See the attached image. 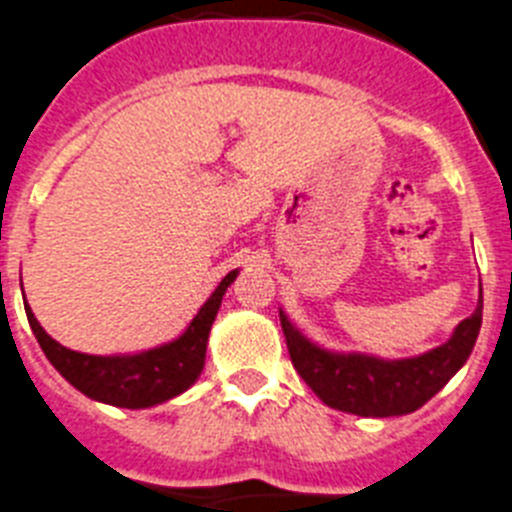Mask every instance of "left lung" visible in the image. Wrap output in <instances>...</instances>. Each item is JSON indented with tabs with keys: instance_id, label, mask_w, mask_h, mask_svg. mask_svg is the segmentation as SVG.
<instances>
[{
	"instance_id": "8db88e82",
	"label": "left lung",
	"mask_w": 512,
	"mask_h": 512,
	"mask_svg": "<svg viewBox=\"0 0 512 512\" xmlns=\"http://www.w3.org/2000/svg\"><path fill=\"white\" fill-rule=\"evenodd\" d=\"M279 321L292 368L323 404L360 417H399L427 404L464 365L482 326V300L469 318L458 323L456 334L443 347L393 362L365 355H331L310 344L285 313H279Z\"/></svg>"
}]
</instances>
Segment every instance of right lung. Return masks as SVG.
<instances>
[{
    "label": "right lung",
    "instance_id": "obj_1",
    "mask_svg": "<svg viewBox=\"0 0 512 512\" xmlns=\"http://www.w3.org/2000/svg\"><path fill=\"white\" fill-rule=\"evenodd\" d=\"M235 274L238 272H230L222 279L217 290L212 292V298L202 305V310L189 323V329L183 331V336H178L176 342L165 344V347L142 352V355L95 357L72 352V349L54 342L41 329V323L36 321L28 303H25V313H28L30 329L36 334L43 355L74 388H80L85 396L103 401V404L144 409V406H155L160 401L173 399L199 378L204 368V355H207L209 329H212L214 316L220 310L222 295L235 279Z\"/></svg>",
    "mask_w": 512,
    "mask_h": 512
}]
</instances>
